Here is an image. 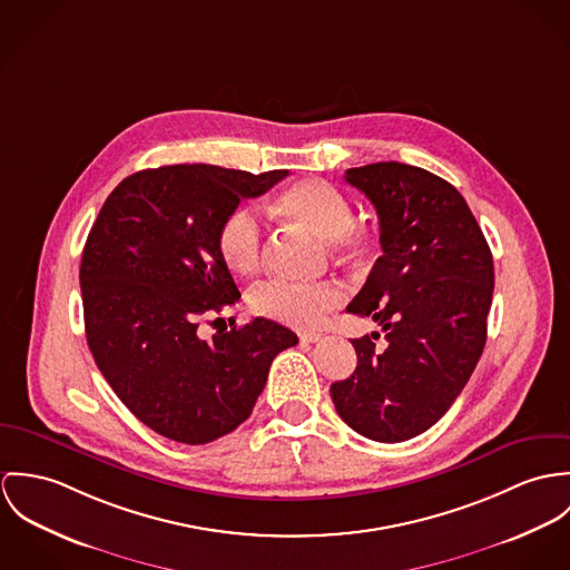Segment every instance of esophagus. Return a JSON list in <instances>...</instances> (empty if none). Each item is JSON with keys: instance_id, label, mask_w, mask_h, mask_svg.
I'll use <instances>...</instances> for the list:
<instances>
[{"instance_id": "1", "label": "esophagus", "mask_w": 570, "mask_h": 570, "mask_svg": "<svg viewBox=\"0 0 570 570\" xmlns=\"http://www.w3.org/2000/svg\"><path fill=\"white\" fill-rule=\"evenodd\" d=\"M299 338H302V343H316L323 338V334L321 332H302Z\"/></svg>"}]
</instances>
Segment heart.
I'll list each match as a JSON object with an SVG mask.
<instances>
[{
  "label": "heart",
  "mask_w": 570,
  "mask_h": 570,
  "mask_svg": "<svg viewBox=\"0 0 570 570\" xmlns=\"http://www.w3.org/2000/svg\"><path fill=\"white\" fill-rule=\"evenodd\" d=\"M273 209L327 240L332 254L356 257L372 245L367 227L352 220L350 198L327 181L306 179L293 184L277 194ZM218 252L234 273L249 275L259 266L262 227L252 207H236L227 214L218 229ZM341 302L343 291L332 282L299 284L288 279H268L254 288L249 297L257 315L293 327H313Z\"/></svg>",
  "instance_id": "obj_1"
}]
</instances>
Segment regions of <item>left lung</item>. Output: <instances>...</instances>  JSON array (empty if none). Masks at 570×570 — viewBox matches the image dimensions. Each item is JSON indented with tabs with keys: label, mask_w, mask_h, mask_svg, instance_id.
Instances as JSON below:
<instances>
[{
	"label": "left lung",
	"mask_w": 570,
	"mask_h": 570,
	"mask_svg": "<svg viewBox=\"0 0 570 570\" xmlns=\"http://www.w3.org/2000/svg\"><path fill=\"white\" fill-rule=\"evenodd\" d=\"M345 181L374 203L382 247L347 313L372 316L384 345L379 332L352 338L358 365L330 393L363 438L404 442L442 417L483 354L492 252L465 198L424 168L379 161Z\"/></svg>",
	"instance_id": "left-lung-1"
}]
</instances>
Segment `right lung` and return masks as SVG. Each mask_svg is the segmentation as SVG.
Here are the masks:
<instances>
[{
    "instance_id": "right-lung-1",
    "label": "right lung",
    "mask_w": 570,
    "mask_h": 570,
    "mask_svg": "<svg viewBox=\"0 0 570 570\" xmlns=\"http://www.w3.org/2000/svg\"><path fill=\"white\" fill-rule=\"evenodd\" d=\"M286 175L207 164L139 170L109 194L87 236L80 293L94 361L128 411L173 442L236 431L273 358L299 341L262 316L212 341L196 332L203 316L240 299L218 252L223 220Z\"/></svg>"
}]
</instances>
